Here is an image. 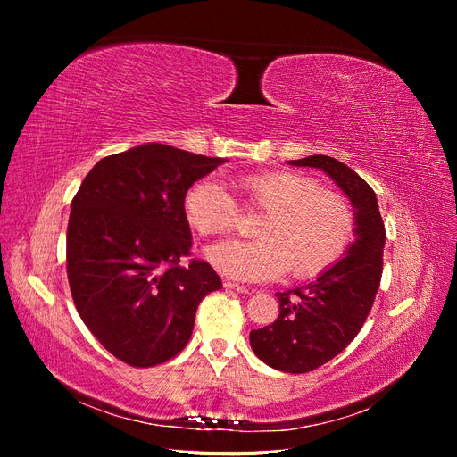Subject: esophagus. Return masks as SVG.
Wrapping results in <instances>:
<instances>
[{
	"instance_id": "esophagus-1",
	"label": "esophagus",
	"mask_w": 457,
	"mask_h": 457,
	"mask_svg": "<svg viewBox=\"0 0 457 457\" xmlns=\"http://www.w3.org/2000/svg\"><path fill=\"white\" fill-rule=\"evenodd\" d=\"M223 286H225L227 289H232V292H238V294H247V292H250V289H247L245 286L234 284V282H230V280H225V282H223Z\"/></svg>"
}]
</instances>
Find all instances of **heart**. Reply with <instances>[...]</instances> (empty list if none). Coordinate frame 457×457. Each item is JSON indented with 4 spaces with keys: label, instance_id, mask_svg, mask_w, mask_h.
I'll return each mask as SVG.
<instances>
[{
    "label": "heart",
    "instance_id": "b5f03b06",
    "mask_svg": "<svg viewBox=\"0 0 457 457\" xmlns=\"http://www.w3.org/2000/svg\"><path fill=\"white\" fill-rule=\"evenodd\" d=\"M240 204L262 212L255 225L259 238L212 247L213 265L238 280H270L286 269L292 278L320 276L349 250L354 238L351 204L318 179L299 171H262L234 181ZM183 212L202 237H225L238 223L240 207L210 179L185 192Z\"/></svg>",
    "mask_w": 457,
    "mask_h": 457
}]
</instances>
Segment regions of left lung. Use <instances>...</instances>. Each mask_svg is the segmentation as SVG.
Here are the masks:
<instances>
[{
	"instance_id": "left-lung-1",
	"label": "left lung",
	"mask_w": 457,
	"mask_h": 457,
	"mask_svg": "<svg viewBox=\"0 0 457 457\" xmlns=\"http://www.w3.org/2000/svg\"><path fill=\"white\" fill-rule=\"evenodd\" d=\"M289 163L324 170L351 198L356 215L349 253L314 282L276 294L278 318L250 334L262 362L307 373L337 356L362 329L381 284L385 225L376 192L343 162L316 154Z\"/></svg>"
}]
</instances>
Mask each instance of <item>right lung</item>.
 <instances>
[{"instance_id":"right-lung-1","label":"right lung","mask_w":457,"mask_h":457,"mask_svg":"<svg viewBox=\"0 0 457 457\" xmlns=\"http://www.w3.org/2000/svg\"><path fill=\"white\" fill-rule=\"evenodd\" d=\"M223 162L141 145L96 162L76 192L68 284L81 320L123 364L171 361L187 347L200 301L223 287L210 262L190 259L183 212L188 187Z\"/></svg>"}]
</instances>
